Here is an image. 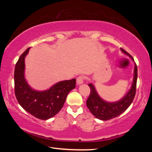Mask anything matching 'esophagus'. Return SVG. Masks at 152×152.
Wrapping results in <instances>:
<instances>
[{"instance_id":"esophagus-1","label":"esophagus","mask_w":152,"mask_h":152,"mask_svg":"<svg viewBox=\"0 0 152 152\" xmlns=\"http://www.w3.org/2000/svg\"><path fill=\"white\" fill-rule=\"evenodd\" d=\"M83 80H84V76H80L76 79V83L78 85L82 84V83L83 82Z\"/></svg>"}]
</instances>
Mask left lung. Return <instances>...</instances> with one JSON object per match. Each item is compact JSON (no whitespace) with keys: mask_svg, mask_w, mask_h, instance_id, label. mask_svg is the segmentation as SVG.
I'll list each match as a JSON object with an SVG mask.
<instances>
[{"mask_svg":"<svg viewBox=\"0 0 152 152\" xmlns=\"http://www.w3.org/2000/svg\"><path fill=\"white\" fill-rule=\"evenodd\" d=\"M121 51L130 57L133 61V58L131 55L122 48ZM134 78L131 88L124 97L119 101L115 102H108L102 100L96 92L94 86L92 83H89L91 93L86 101V104L89 111L95 118L101 120L106 121L114 118L124 112L133 101L135 93H136L137 81V66L134 65Z\"/></svg>","mask_w":152,"mask_h":152,"instance_id":"1","label":"left lung"}]
</instances>
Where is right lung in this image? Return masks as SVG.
Returning a JSON list of instances; mask_svg holds the SVG:
<instances>
[{"label": "right lung", "mask_w": 152, "mask_h": 152, "mask_svg": "<svg viewBox=\"0 0 152 152\" xmlns=\"http://www.w3.org/2000/svg\"><path fill=\"white\" fill-rule=\"evenodd\" d=\"M27 48L15 64L14 71V91L19 104L27 112L38 119L46 120L53 117L63 108L69 93L75 88L76 79L58 82L43 91L32 89L24 76L25 57L28 53Z\"/></svg>", "instance_id": "obj_1"}]
</instances>
